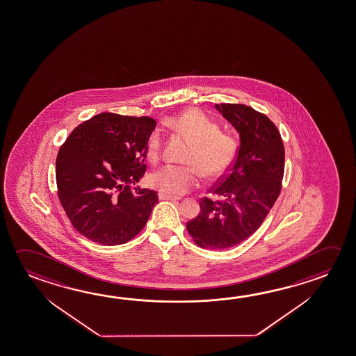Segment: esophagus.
Listing matches in <instances>:
<instances>
[{
  "label": "esophagus",
  "instance_id": "obj_1",
  "mask_svg": "<svg viewBox=\"0 0 356 356\" xmlns=\"http://www.w3.org/2000/svg\"><path fill=\"white\" fill-rule=\"evenodd\" d=\"M159 199L160 200H170V201H176V200H180L176 196H171V195H166V193H159Z\"/></svg>",
  "mask_w": 356,
  "mask_h": 356
}]
</instances>
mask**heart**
Wrapping results in <instances>:
<instances>
[{
    "label": "heart",
    "instance_id": "1",
    "mask_svg": "<svg viewBox=\"0 0 356 356\" xmlns=\"http://www.w3.org/2000/svg\"><path fill=\"white\" fill-rule=\"evenodd\" d=\"M168 125L191 141L185 161L190 165H165L149 176V182L168 195H182L199 184V168L207 179H216L230 168L237 151L231 132L220 131L216 121L199 110H187L172 116ZM163 135L154 131L146 145V155L157 163L163 154Z\"/></svg>",
    "mask_w": 356,
    "mask_h": 356
}]
</instances>
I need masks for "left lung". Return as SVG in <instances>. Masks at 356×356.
Listing matches in <instances>:
<instances>
[{
    "instance_id": "8db88e82",
    "label": "left lung",
    "mask_w": 356,
    "mask_h": 356,
    "mask_svg": "<svg viewBox=\"0 0 356 356\" xmlns=\"http://www.w3.org/2000/svg\"><path fill=\"white\" fill-rule=\"evenodd\" d=\"M215 108L238 132L240 146L229 174L200 200L199 215L186 229L200 248L224 250L255 232L274 206L284 176L285 150L273 121L252 107L236 104Z\"/></svg>"
}]
</instances>
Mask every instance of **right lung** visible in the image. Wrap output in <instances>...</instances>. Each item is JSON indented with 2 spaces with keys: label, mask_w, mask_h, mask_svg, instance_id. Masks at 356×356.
Here are the masks:
<instances>
[{
  "label": "right lung",
  "mask_w": 356,
  "mask_h": 356,
  "mask_svg": "<svg viewBox=\"0 0 356 356\" xmlns=\"http://www.w3.org/2000/svg\"><path fill=\"white\" fill-rule=\"evenodd\" d=\"M151 118L102 113L82 122L56 159L58 199L76 230L106 246L125 243L144 229L159 197L138 184L146 170Z\"/></svg>",
  "instance_id": "obj_1"
}]
</instances>
